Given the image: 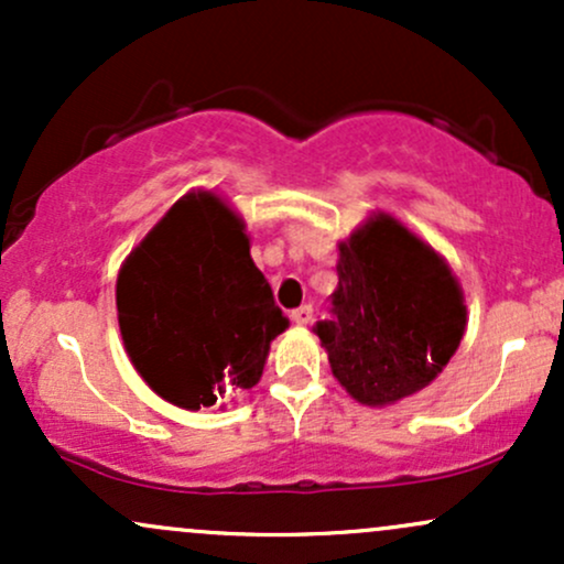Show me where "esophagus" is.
Returning a JSON list of instances; mask_svg holds the SVG:
<instances>
[{
	"label": "esophagus",
	"mask_w": 564,
	"mask_h": 564,
	"mask_svg": "<svg viewBox=\"0 0 564 564\" xmlns=\"http://www.w3.org/2000/svg\"><path fill=\"white\" fill-rule=\"evenodd\" d=\"M291 321H294L296 326H307V323L313 321V307H310V304H302V307L291 310Z\"/></svg>",
	"instance_id": "1"
}]
</instances>
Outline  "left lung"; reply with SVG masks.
<instances>
[{"label":"left lung","mask_w":564,"mask_h":564,"mask_svg":"<svg viewBox=\"0 0 564 564\" xmlns=\"http://www.w3.org/2000/svg\"><path fill=\"white\" fill-rule=\"evenodd\" d=\"M336 275L332 318L315 326L336 381L373 408L424 390L467 328L462 286L443 257L379 212L339 243Z\"/></svg>","instance_id":"left-lung-1"}]
</instances>
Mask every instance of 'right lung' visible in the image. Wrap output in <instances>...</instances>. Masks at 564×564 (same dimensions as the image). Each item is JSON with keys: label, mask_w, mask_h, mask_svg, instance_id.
I'll use <instances>...</instances> for the list:
<instances>
[{"label": "right lung", "mask_w": 564, "mask_h": 564, "mask_svg": "<svg viewBox=\"0 0 564 564\" xmlns=\"http://www.w3.org/2000/svg\"><path fill=\"white\" fill-rule=\"evenodd\" d=\"M116 310L132 366L185 411L251 390L289 326L251 260L243 219L209 191L180 198L134 246Z\"/></svg>", "instance_id": "1"}]
</instances>
